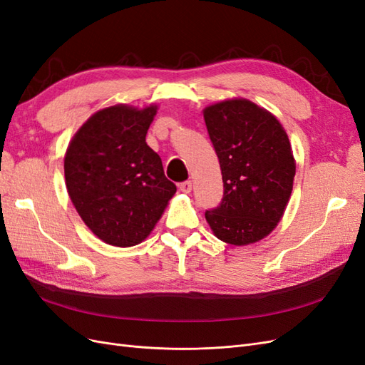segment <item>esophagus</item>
I'll return each instance as SVG.
<instances>
[{
    "mask_svg": "<svg viewBox=\"0 0 365 365\" xmlns=\"http://www.w3.org/2000/svg\"><path fill=\"white\" fill-rule=\"evenodd\" d=\"M180 190L184 192V193H190V190H192V181H182L180 184Z\"/></svg>",
    "mask_w": 365,
    "mask_h": 365,
    "instance_id": "obj_1",
    "label": "esophagus"
}]
</instances>
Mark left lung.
<instances>
[{
	"label": "left lung",
	"mask_w": 365,
	"mask_h": 365,
	"mask_svg": "<svg viewBox=\"0 0 365 365\" xmlns=\"http://www.w3.org/2000/svg\"><path fill=\"white\" fill-rule=\"evenodd\" d=\"M204 120L224 182L222 201L207 210V222L227 244H254L275 228L289 201V138L277 118L245 98L205 108Z\"/></svg>",
	"instance_id": "1"
}]
</instances>
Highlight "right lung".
<instances>
[{"label":"right lung","instance_id":"1","mask_svg":"<svg viewBox=\"0 0 365 365\" xmlns=\"http://www.w3.org/2000/svg\"><path fill=\"white\" fill-rule=\"evenodd\" d=\"M155 114L157 106L105 108L77 130L65 153V182L77 213L109 245L145 240L176 192L146 143Z\"/></svg>","mask_w":365,"mask_h":365}]
</instances>
